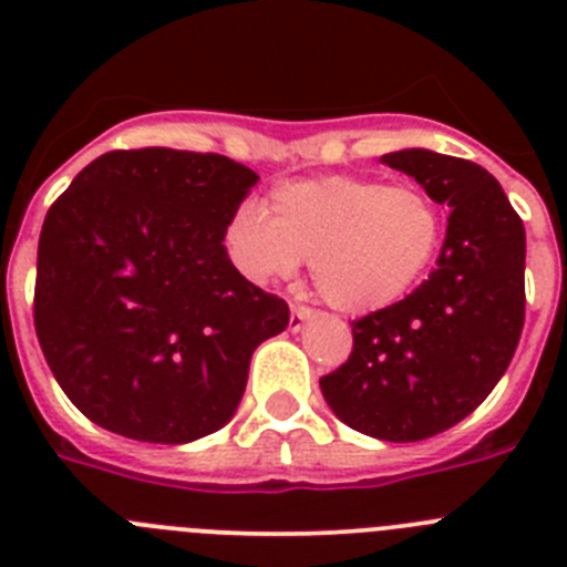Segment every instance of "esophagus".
<instances>
[{"instance_id":"1","label":"esophagus","mask_w":567,"mask_h":567,"mask_svg":"<svg viewBox=\"0 0 567 567\" xmlns=\"http://www.w3.org/2000/svg\"><path fill=\"white\" fill-rule=\"evenodd\" d=\"M309 318H315V309L303 307V303H295L292 318H289V329H295V332H298V329L303 327V320H309Z\"/></svg>"}]
</instances>
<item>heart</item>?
I'll return each mask as SVG.
<instances>
[{
	"label": "heart",
	"instance_id": "b5f03b06",
	"mask_svg": "<svg viewBox=\"0 0 567 567\" xmlns=\"http://www.w3.org/2000/svg\"><path fill=\"white\" fill-rule=\"evenodd\" d=\"M443 229V209L417 184L327 175L275 187L267 213L238 209L227 244L258 280L292 278L312 258L315 287L332 307L374 312L423 278Z\"/></svg>",
	"mask_w": 567,
	"mask_h": 567
}]
</instances>
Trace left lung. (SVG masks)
Listing matches in <instances>:
<instances>
[{"label":"left lung","mask_w":567,"mask_h":567,"mask_svg":"<svg viewBox=\"0 0 567 567\" xmlns=\"http://www.w3.org/2000/svg\"><path fill=\"white\" fill-rule=\"evenodd\" d=\"M383 164L452 209L443 252L412 295L352 320V354L320 378V392L354 432L414 443L468 417L517 352L525 227L480 164L432 150H400Z\"/></svg>","instance_id":"obj_1"}]
</instances>
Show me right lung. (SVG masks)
I'll use <instances>...</instances> for the list:
<instances>
[{
	"label": "right lung",
	"instance_id": "obj_1",
	"mask_svg": "<svg viewBox=\"0 0 567 567\" xmlns=\"http://www.w3.org/2000/svg\"><path fill=\"white\" fill-rule=\"evenodd\" d=\"M258 173L218 153L110 150L50 204L33 327L84 417L144 443L221 429L287 300L249 284L224 235Z\"/></svg>",
	"mask_w": 567,
	"mask_h": 567
}]
</instances>
